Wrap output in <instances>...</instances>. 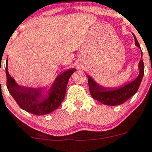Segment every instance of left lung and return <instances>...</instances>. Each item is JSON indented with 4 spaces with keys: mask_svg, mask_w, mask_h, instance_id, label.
Returning a JSON list of instances; mask_svg holds the SVG:
<instances>
[{
    "mask_svg": "<svg viewBox=\"0 0 152 152\" xmlns=\"http://www.w3.org/2000/svg\"><path fill=\"white\" fill-rule=\"evenodd\" d=\"M135 45L140 48V45L134 35ZM142 53V52H141ZM142 58V53H141ZM139 75L136 79L126 85L120 86L118 88H104L96 83L92 77L88 75V87L91 95L94 99L100 102L102 104L107 105L115 106L124 103L128 99L137 91L142 81L143 75H144V64L143 60H140L138 64Z\"/></svg>",
    "mask_w": 152,
    "mask_h": 152,
    "instance_id": "1",
    "label": "left lung"
}]
</instances>
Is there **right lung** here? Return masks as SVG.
<instances>
[{
	"label": "right lung",
	"mask_w": 152,
	"mask_h": 152,
	"mask_svg": "<svg viewBox=\"0 0 152 152\" xmlns=\"http://www.w3.org/2000/svg\"><path fill=\"white\" fill-rule=\"evenodd\" d=\"M6 60V86L18 105L30 113L42 115L53 112L60 106L66 94V89L70 76L76 71L71 69L57 77L47 96H42V88H34L19 86L8 72Z\"/></svg>",
	"instance_id": "right-lung-1"
}]
</instances>
